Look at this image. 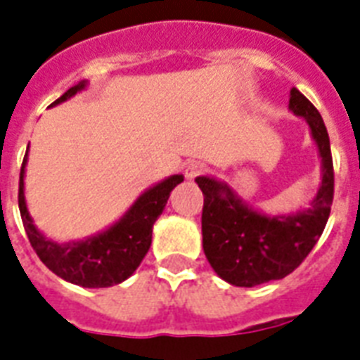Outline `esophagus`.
Here are the masks:
<instances>
[{
	"label": "esophagus",
	"instance_id": "34e87169",
	"mask_svg": "<svg viewBox=\"0 0 360 360\" xmlns=\"http://www.w3.org/2000/svg\"><path fill=\"white\" fill-rule=\"evenodd\" d=\"M203 172H205V165H201V162H190L185 168V177L188 181H192L200 174H203Z\"/></svg>",
	"mask_w": 360,
	"mask_h": 360
}]
</instances>
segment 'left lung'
<instances>
[{"label": "left lung", "instance_id": "1", "mask_svg": "<svg viewBox=\"0 0 360 360\" xmlns=\"http://www.w3.org/2000/svg\"><path fill=\"white\" fill-rule=\"evenodd\" d=\"M288 109L309 125L320 157L322 183L309 205L290 214H266L246 203L226 181L195 177L201 188V235L207 261L218 276L235 286H255L283 279L302 264L318 242L333 203V159L329 134L316 107L297 89L290 90Z\"/></svg>", "mask_w": 360, "mask_h": 360}]
</instances>
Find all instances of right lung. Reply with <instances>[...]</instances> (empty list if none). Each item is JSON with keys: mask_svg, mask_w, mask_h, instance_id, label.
I'll list each match as a JSON object with an SVG mask.
<instances>
[{"mask_svg": "<svg viewBox=\"0 0 360 360\" xmlns=\"http://www.w3.org/2000/svg\"><path fill=\"white\" fill-rule=\"evenodd\" d=\"M86 86H89L86 79L79 81L75 86L66 90L57 101H53L51 107L68 101ZM27 153L23 157L22 170H20L18 205L27 238L33 250L37 251V255L40 257V261L60 279L84 286V288L114 286L133 276L151 246L153 224L162 214L172 190L183 183V175H170L155 183L150 188H146L134 200L133 205L103 231L86 236L83 240H70L60 244L40 233L29 214L25 186H23Z\"/></svg>", "mask_w": 360, "mask_h": 360, "instance_id": "1", "label": "right lung"}]
</instances>
